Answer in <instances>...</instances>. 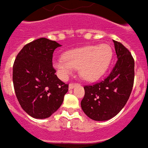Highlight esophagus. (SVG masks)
Returning a JSON list of instances; mask_svg holds the SVG:
<instances>
[{
    "label": "esophagus",
    "mask_w": 148,
    "mask_h": 148,
    "mask_svg": "<svg viewBox=\"0 0 148 148\" xmlns=\"http://www.w3.org/2000/svg\"><path fill=\"white\" fill-rule=\"evenodd\" d=\"M76 85H78V84H76V83H74V84H73V83H71L69 84V89L71 90V89L74 88Z\"/></svg>",
    "instance_id": "34e87169"
}]
</instances>
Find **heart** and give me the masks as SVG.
<instances>
[{"instance_id": "1", "label": "heart", "mask_w": 148, "mask_h": 148, "mask_svg": "<svg viewBox=\"0 0 148 148\" xmlns=\"http://www.w3.org/2000/svg\"><path fill=\"white\" fill-rule=\"evenodd\" d=\"M113 58V51L107 44L88 46L66 52L64 58L53 61V66L61 79L78 69L82 78L95 80L108 69Z\"/></svg>"}]
</instances>
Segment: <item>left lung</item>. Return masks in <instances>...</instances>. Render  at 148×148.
Listing matches in <instances>:
<instances>
[{
  "instance_id": "1",
  "label": "left lung",
  "mask_w": 148,
  "mask_h": 148,
  "mask_svg": "<svg viewBox=\"0 0 148 148\" xmlns=\"http://www.w3.org/2000/svg\"><path fill=\"white\" fill-rule=\"evenodd\" d=\"M117 63L102 81L84 86L81 108L95 121H107L116 116L125 106L134 83V59L121 42L114 41Z\"/></svg>"
}]
</instances>
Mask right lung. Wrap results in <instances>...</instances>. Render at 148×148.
Here are the masks:
<instances>
[{
    "label": "right lung",
    "mask_w": 148,
    "mask_h": 148,
    "mask_svg": "<svg viewBox=\"0 0 148 148\" xmlns=\"http://www.w3.org/2000/svg\"><path fill=\"white\" fill-rule=\"evenodd\" d=\"M61 45L41 38L27 43L13 64L12 80L18 102L34 118L51 116L61 106L69 84L55 75L53 53Z\"/></svg>",
    "instance_id": "1"
}]
</instances>
